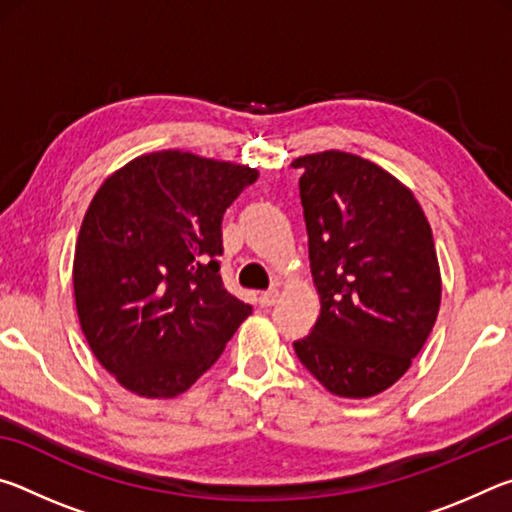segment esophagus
<instances>
[{
	"instance_id": "esophagus-1",
	"label": "esophagus",
	"mask_w": 512,
	"mask_h": 512,
	"mask_svg": "<svg viewBox=\"0 0 512 512\" xmlns=\"http://www.w3.org/2000/svg\"><path fill=\"white\" fill-rule=\"evenodd\" d=\"M277 296H280V291H277V289H268V291L262 293V296H259V305H262L264 309L273 307L275 302H277Z\"/></svg>"
}]
</instances>
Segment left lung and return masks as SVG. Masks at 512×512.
<instances>
[{
  "label": "left lung",
  "mask_w": 512,
  "mask_h": 512,
  "mask_svg": "<svg viewBox=\"0 0 512 512\" xmlns=\"http://www.w3.org/2000/svg\"><path fill=\"white\" fill-rule=\"evenodd\" d=\"M320 318L293 343L329 393L372 397L418 357L440 307L427 216L400 180L343 151L296 160Z\"/></svg>",
  "instance_id": "left-lung-1"
}]
</instances>
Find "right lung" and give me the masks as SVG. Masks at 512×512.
Masks as SVG:
<instances>
[{
  "instance_id": "add662e5",
  "label": "right lung",
  "mask_w": 512,
  "mask_h": 512,
  "mask_svg": "<svg viewBox=\"0 0 512 512\" xmlns=\"http://www.w3.org/2000/svg\"><path fill=\"white\" fill-rule=\"evenodd\" d=\"M255 180L241 164L160 151L94 194L76 241V311L94 357L128 391L185 393L250 316L219 257L223 214Z\"/></svg>"
}]
</instances>
